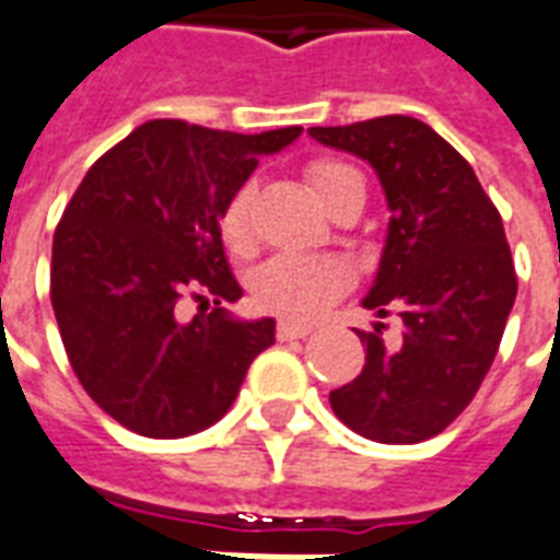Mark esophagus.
<instances>
[{
  "mask_svg": "<svg viewBox=\"0 0 560 560\" xmlns=\"http://www.w3.org/2000/svg\"><path fill=\"white\" fill-rule=\"evenodd\" d=\"M314 329L312 326H305V323H293V320H279L276 326V338L279 341H296V338H308Z\"/></svg>",
  "mask_w": 560,
  "mask_h": 560,
  "instance_id": "obj_1",
  "label": "esophagus"
}]
</instances>
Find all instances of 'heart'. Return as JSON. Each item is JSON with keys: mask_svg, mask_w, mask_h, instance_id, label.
I'll return each mask as SVG.
<instances>
[{"mask_svg": "<svg viewBox=\"0 0 560 560\" xmlns=\"http://www.w3.org/2000/svg\"><path fill=\"white\" fill-rule=\"evenodd\" d=\"M350 180H362L355 168L335 160H317L308 165V186L317 201H326L335 189ZM248 205L252 189L240 186L228 198L219 231L228 248L246 252L248 248ZM350 284V269L338 258H317V255H276L255 269L252 293L260 308L281 314L288 320H312L332 300H338Z\"/></svg>", "mask_w": 560, "mask_h": 560, "instance_id": "1", "label": "heart"}]
</instances>
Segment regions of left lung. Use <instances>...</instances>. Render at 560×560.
Here are the masks:
<instances>
[{
  "label": "left lung",
  "instance_id": "obj_1",
  "mask_svg": "<svg viewBox=\"0 0 560 560\" xmlns=\"http://www.w3.org/2000/svg\"><path fill=\"white\" fill-rule=\"evenodd\" d=\"M312 139L371 165L388 205L383 255L362 308L401 317V338L355 332L362 374L329 395L359 436L412 445L469 407L499 353L516 300V272L499 210L471 165L433 127L385 115L312 127Z\"/></svg>",
  "mask_w": 560,
  "mask_h": 560
}]
</instances>
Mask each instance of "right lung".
<instances>
[{"mask_svg":"<svg viewBox=\"0 0 560 560\" xmlns=\"http://www.w3.org/2000/svg\"><path fill=\"white\" fill-rule=\"evenodd\" d=\"M302 127L267 132L148 121L82 177L52 237L49 296L89 397L118 424L180 439L225 416L276 320H240L219 219L260 156ZM192 292L202 307L179 317Z\"/></svg>","mask_w":560,"mask_h":560,"instance_id":"1","label":"right lung"}]
</instances>
